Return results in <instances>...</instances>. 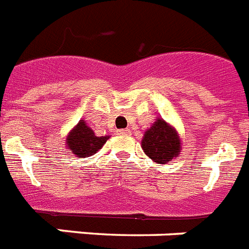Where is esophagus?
Masks as SVG:
<instances>
[{
  "label": "esophagus",
  "mask_w": 249,
  "mask_h": 249,
  "mask_svg": "<svg viewBox=\"0 0 249 249\" xmlns=\"http://www.w3.org/2000/svg\"><path fill=\"white\" fill-rule=\"evenodd\" d=\"M119 135H128L130 134V128H122V130H118Z\"/></svg>",
  "instance_id": "esophagus-1"
}]
</instances>
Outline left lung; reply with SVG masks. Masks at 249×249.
<instances>
[{
    "label": "left lung",
    "instance_id": "1",
    "mask_svg": "<svg viewBox=\"0 0 249 249\" xmlns=\"http://www.w3.org/2000/svg\"><path fill=\"white\" fill-rule=\"evenodd\" d=\"M180 137L163 119H157L144 135L141 148L146 156L158 163H167L180 154Z\"/></svg>",
    "mask_w": 249,
    "mask_h": 249
}]
</instances>
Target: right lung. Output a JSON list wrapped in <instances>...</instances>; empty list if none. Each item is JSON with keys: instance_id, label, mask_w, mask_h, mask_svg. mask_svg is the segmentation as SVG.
Returning <instances> with one entry per match:
<instances>
[{"instance_id": "1", "label": "right lung", "mask_w": 249, "mask_h": 249, "mask_svg": "<svg viewBox=\"0 0 249 249\" xmlns=\"http://www.w3.org/2000/svg\"><path fill=\"white\" fill-rule=\"evenodd\" d=\"M109 136H95L93 131L87 126L85 121H79V123L73 128L67 137L69 153L73 152L78 157H90L91 154L101 149Z\"/></svg>"}]
</instances>
